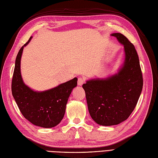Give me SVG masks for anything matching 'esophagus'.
<instances>
[{
	"instance_id": "esophagus-1",
	"label": "esophagus",
	"mask_w": 158,
	"mask_h": 158,
	"mask_svg": "<svg viewBox=\"0 0 158 158\" xmlns=\"http://www.w3.org/2000/svg\"><path fill=\"white\" fill-rule=\"evenodd\" d=\"M85 82V79L83 78V77H79L78 79V81H77V84L79 86H81L83 83Z\"/></svg>"
}]
</instances>
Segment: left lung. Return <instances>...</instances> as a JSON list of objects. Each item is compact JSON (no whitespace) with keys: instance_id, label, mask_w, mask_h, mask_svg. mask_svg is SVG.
Returning <instances> with one entry per match:
<instances>
[{"instance_id":"left-lung-1","label":"left lung","mask_w":158,"mask_h":158,"mask_svg":"<svg viewBox=\"0 0 158 158\" xmlns=\"http://www.w3.org/2000/svg\"><path fill=\"white\" fill-rule=\"evenodd\" d=\"M124 47L125 60L119 71L105 79L83 85L92 119L101 126H114L128 118L138 102L143 79L135 46L121 33H113Z\"/></svg>"}]
</instances>
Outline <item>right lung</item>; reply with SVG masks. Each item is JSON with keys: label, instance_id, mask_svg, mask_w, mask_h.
Listing matches in <instances>:
<instances>
[{"label": "right lung", "instance_id": "add662e5", "mask_svg": "<svg viewBox=\"0 0 158 158\" xmlns=\"http://www.w3.org/2000/svg\"><path fill=\"white\" fill-rule=\"evenodd\" d=\"M31 39L32 36L19 49L16 57L11 83L12 94L26 119L35 126L49 128L58 125L63 119L68 99L77 85V78L75 77L43 92L34 91L26 85L22 78L20 62L23 48Z\"/></svg>", "mask_w": 158, "mask_h": 158}]
</instances>
